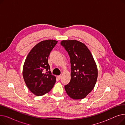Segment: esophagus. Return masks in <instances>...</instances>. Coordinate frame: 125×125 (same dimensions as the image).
Instances as JSON below:
<instances>
[{
	"mask_svg": "<svg viewBox=\"0 0 125 125\" xmlns=\"http://www.w3.org/2000/svg\"><path fill=\"white\" fill-rule=\"evenodd\" d=\"M61 77H62V75H58V76H57V77H58V78L59 80H60V79H61Z\"/></svg>",
	"mask_w": 125,
	"mask_h": 125,
	"instance_id": "34e87169",
	"label": "esophagus"
}]
</instances>
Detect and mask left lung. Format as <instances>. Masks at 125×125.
Returning a JSON list of instances; mask_svg holds the SVG:
<instances>
[{"label":"left lung","mask_w":125,"mask_h":125,"mask_svg":"<svg viewBox=\"0 0 125 125\" xmlns=\"http://www.w3.org/2000/svg\"><path fill=\"white\" fill-rule=\"evenodd\" d=\"M61 44L68 52L71 63V80L65 86L67 95L73 99L86 97L94 88L98 70L87 46L76 40L62 41Z\"/></svg>","instance_id":"left-lung-1"}]
</instances>
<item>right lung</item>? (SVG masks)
<instances>
[{
  "label": "right lung",
  "mask_w": 125,
  "mask_h": 125,
  "mask_svg": "<svg viewBox=\"0 0 125 125\" xmlns=\"http://www.w3.org/2000/svg\"><path fill=\"white\" fill-rule=\"evenodd\" d=\"M57 42L52 39L41 42L32 48L25 60L24 80L29 90L37 96L49 92L56 83V77L50 71L48 58Z\"/></svg>",
  "instance_id": "1"
}]
</instances>
